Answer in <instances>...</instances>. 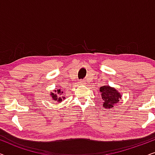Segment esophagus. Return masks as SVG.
Returning <instances> with one entry per match:
<instances>
[{
	"instance_id": "esophagus-1",
	"label": "esophagus",
	"mask_w": 155,
	"mask_h": 155,
	"mask_svg": "<svg viewBox=\"0 0 155 155\" xmlns=\"http://www.w3.org/2000/svg\"><path fill=\"white\" fill-rule=\"evenodd\" d=\"M79 84H85V81L84 80H79Z\"/></svg>"
}]
</instances>
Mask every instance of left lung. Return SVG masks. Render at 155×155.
I'll return each mask as SVG.
<instances>
[{
	"instance_id": "1",
	"label": "left lung",
	"mask_w": 155,
	"mask_h": 155,
	"mask_svg": "<svg viewBox=\"0 0 155 155\" xmlns=\"http://www.w3.org/2000/svg\"><path fill=\"white\" fill-rule=\"evenodd\" d=\"M103 106L105 109H111L119 101L121 94L116 89L109 86H102L99 88Z\"/></svg>"
}]
</instances>
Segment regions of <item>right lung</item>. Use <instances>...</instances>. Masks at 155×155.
I'll return each instance as SVG.
<instances>
[{
	"label": "right lung",
	"mask_w": 155,
	"mask_h": 155,
	"mask_svg": "<svg viewBox=\"0 0 155 155\" xmlns=\"http://www.w3.org/2000/svg\"><path fill=\"white\" fill-rule=\"evenodd\" d=\"M57 91V94H54V93H51V95L52 96V99H54V101H61L63 100L62 99H61V97H58V96H61V95H57V94H61H61H62L63 93V92L62 91H61V90H55V92H56ZM63 98H64V97H63Z\"/></svg>",
	"instance_id": "add662e5"
}]
</instances>
